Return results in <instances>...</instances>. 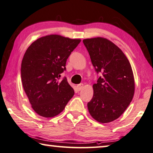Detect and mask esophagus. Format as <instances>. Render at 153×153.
<instances>
[{"instance_id":"34e87169","label":"esophagus","mask_w":153,"mask_h":153,"mask_svg":"<svg viewBox=\"0 0 153 153\" xmlns=\"http://www.w3.org/2000/svg\"><path fill=\"white\" fill-rule=\"evenodd\" d=\"M83 87H84V84H79V85H77V90L80 91V90H81L83 88Z\"/></svg>"}]
</instances>
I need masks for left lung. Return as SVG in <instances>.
I'll list each match as a JSON object with an SVG mask.
<instances>
[{"label":"left lung","mask_w":153,"mask_h":153,"mask_svg":"<svg viewBox=\"0 0 153 153\" xmlns=\"http://www.w3.org/2000/svg\"><path fill=\"white\" fill-rule=\"evenodd\" d=\"M97 73H102L93 85L94 95L88 108L100 123L115 120L128 106L134 94V79L128 59L112 41L103 37L83 40Z\"/></svg>","instance_id":"1"}]
</instances>
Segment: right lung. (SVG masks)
I'll return each instance as SVG.
<instances>
[{
  "label": "right lung",
  "mask_w": 153,
  "mask_h": 153,
  "mask_svg": "<svg viewBox=\"0 0 153 153\" xmlns=\"http://www.w3.org/2000/svg\"><path fill=\"white\" fill-rule=\"evenodd\" d=\"M81 40L46 35L31 43L21 63L22 84L35 112L45 118L60 114L74 95L66 77V61Z\"/></svg>",
  "instance_id": "obj_1"
}]
</instances>
